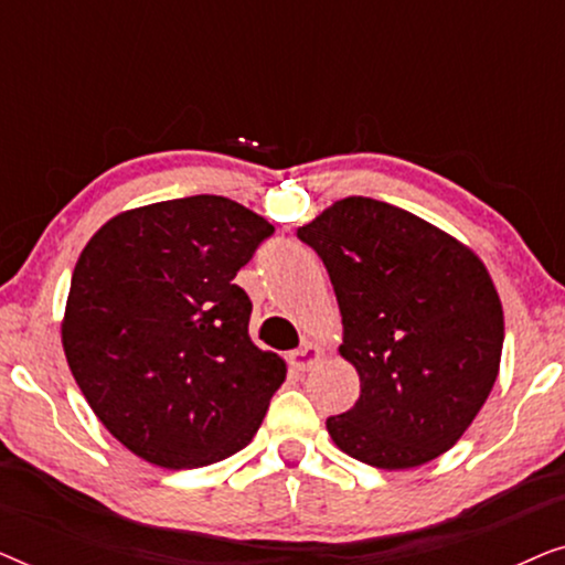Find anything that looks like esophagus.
<instances>
[{
    "mask_svg": "<svg viewBox=\"0 0 565 565\" xmlns=\"http://www.w3.org/2000/svg\"><path fill=\"white\" fill-rule=\"evenodd\" d=\"M321 358H323L321 347L316 344V342H308V339H303L298 350H292V352L288 354L290 365L296 367V370H311Z\"/></svg>",
    "mask_w": 565,
    "mask_h": 565,
    "instance_id": "1",
    "label": "esophagus"
}]
</instances>
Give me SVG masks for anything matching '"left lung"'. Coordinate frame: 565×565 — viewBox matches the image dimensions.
I'll return each mask as SVG.
<instances>
[{"instance_id": "left-lung-1", "label": "left lung", "mask_w": 565, "mask_h": 565, "mask_svg": "<svg viewBox=\"0 0 565 565\" xmlns=\"http://www.w3.org/2000/svg\"><path fill=\"white\" fill-rule=\"evenodd\" d=\"M298 238L327 265L339 354L360 398L327 429L339 450L408 470L458 443L497 383L504 308L481 257L447 231L373 198H342Z\"/></svg>"}]
</instances>
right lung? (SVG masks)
<instances>
[{"label": "right lung", "mask_w": 565, "mask_h": 565, "mask_svg": "<svg viewBox=\"0 0 565 565\" xmlns=\"http://www.w3.org/2000/svg\"><path fill=\"white\" fill-rule=\"evenodd\" d=\"M275 226L221 195L113 215L76 259L61 344L105 429L159 468L252 443L288 365L249 337L234 277Z\"/></svg>", "instance_id": "1"}]
</instances>
